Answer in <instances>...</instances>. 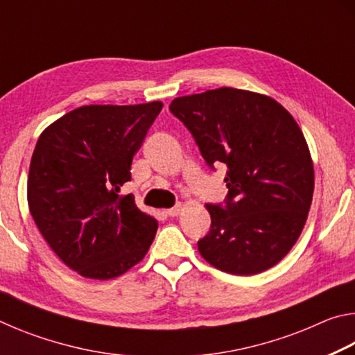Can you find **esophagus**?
<instances>
[{
    "label": "esophagus",
    "instance_id": "esophagus-1",
    "mask_svg": "<svg viewBox=\"0 0 355 355\" xmlns=\"http://www.w3.org/2000/svg\"><path fill=\"white\" fill-rule=\"evenodd\" d=\"M180 211H182V203H178V205L172 207V208H169V209H166V214L171 216V218H173V216H178Z\"/></svg>",
    "mask_w": 355,
    "mask_h": 355
}]
</instances>
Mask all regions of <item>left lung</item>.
<instances>
[{
    "mask_svg": "<svg viewBox=\"0 0 355 355\" xmlns=\"http://www.w3.org/2000/svg\"><path fill=\"white\" fill-rule=\"evenodd\" d=\"M169 110L211 169L227 166L228 194L224 205L207 203L200 255L228 274L272 268L297 241L313 199V163L296 120L268 95L233 87L178 97Z\"/></svg>",
    "mask_w": 355,
    "mask_h": 355,
    "instance_id": "8db88e82",
    "label": "left lung"
}]
</instances>
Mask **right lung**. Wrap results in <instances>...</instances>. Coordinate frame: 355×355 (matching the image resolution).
Returning <instances> with one entry per match:
<instances>
[{"label":"right lung","mask_w":355,"mask_h":355,"mask_svg":"<svg viewBox=\"0 0 355 355\" xmlns=\"http://www.w3.org/2000/svg\"><path fill=\"white\" fill-rule=\"evenodd\" d=\"M161 101L89 105L45 128L28 177V205L53 252L83 277L107 280L146 257L158 222L119 196Z\"/></svg>","instance_id":"obj_1"}]
</instances>
